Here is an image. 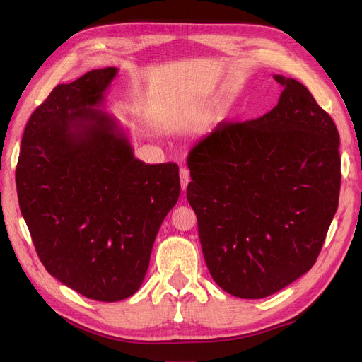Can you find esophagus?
<instances>
[{"label":"esophagus","instance_id":"1","mask_svg":"<svg viewBox=\"0 0 362 362\" xmlns=\"http://www.w3.org/2000/svg\"><path fill=\"white\" fill-rule=\"evenodd\" d=\"M180 180H181V187L182 190L187 189V185L190 182V172L187 168H181L180 169Z\"/></svg>","mask_w":362,"mask_h":362}]
</instances>
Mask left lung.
I'll list each match as a JSON object with an SVG mask.
<instances>
[{"label": "left lung", "instance_id": "1", "mask_svg": "<svg viewBox=\"0 0 362 362\" xmlns=\"http://www.w3.org/2000/svg\"><path fill=\"white\" fill-rule=\"evenodd\" d=\"M273 78L284 87L276 107L221 122L187 157L206 267L242 299L267 298L314 266L341 182L332 117L302 83Z\"/></svg>", "mask_w": 362, "mask_h": 362}]
</instances>
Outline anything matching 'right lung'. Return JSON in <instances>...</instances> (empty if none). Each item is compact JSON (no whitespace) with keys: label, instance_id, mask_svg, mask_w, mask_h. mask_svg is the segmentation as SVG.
I'll return each mask as SVG.
<instances>
[{"label":"right lung","instance_id":"add662e5","mask_svg":"<svg viewBox=\"0 0 362 362\" xmlns=\"http://www.w3.org/2000/svg\"><path fill=\"white\" fill-rule=\"evenodd\" d=\"M116 68L54 87L30 116L16 168L21 213L49 275L86 298L117 302L145 279L180 196L175 163L134 157L101 107Z\"/></svg>","mask_w":362,"mask_h":362}]
</instances>
